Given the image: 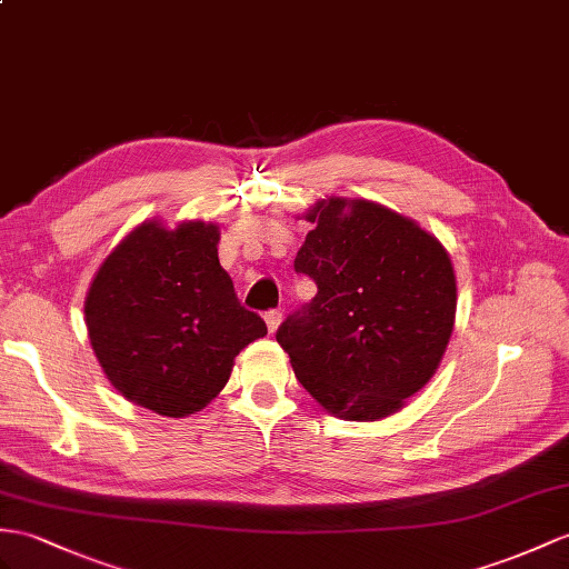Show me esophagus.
I'll list each match as a JSON object with an SVG mask.
<instances>
[{
    "label": "esophagus",
    "instance_id": "esophagus-1",
    "mask_svg": "<svg viewBox=\"0 0 569 569\" xmlns=\"http://www.w3.org/2000/svg\"><path fill=\"white\" fill-rule=\"evenodd\" d=\"M266 323H268V330L274 332L277 328H280V323H282V313L280 311H268L266 313Z\"/></svg>",
    "mask_w": 569,
    "mask_h": 569
}]
</instances>
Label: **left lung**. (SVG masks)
<instances>
[{"instance_id": "8db88e82", "label": "left lung", "mask_w": 569, "mask_h": 569, "mask_svg": "<svg viewBox=\"0 0 569 569\" xmlns=\"http://www.w3.org/2000/svg\"><path fill=\"white\" fill-rule=\"evenodd\" d=\"M295 258L318 292L277 330L299 383L332 418L377 422L435 377L456 321L447 248L362 198H326Z\"/></svg>"}]
</instances>
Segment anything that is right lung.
Segmentation results:
<instances>
[{
	"mask_svg": "<svg viewBox=\"0 0 569 569\" xmlns=\"http://www.w3.org/2000/svg\"><path fill=\"white\" fill-rule=\"evenodd\" d=\"M219 227L147 219L101 262L84 301L96 359L130 403L166 418L200 412L224 389L233 357L268 336L243 309L217 256Z\"/></svg>",
	"mask_w": 569,
	"mask_h": 569,
	"instance_id": "1",
	"label": "right lung"
}]
</instances>
